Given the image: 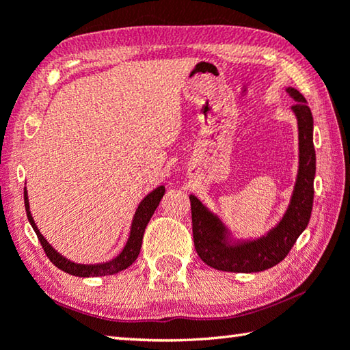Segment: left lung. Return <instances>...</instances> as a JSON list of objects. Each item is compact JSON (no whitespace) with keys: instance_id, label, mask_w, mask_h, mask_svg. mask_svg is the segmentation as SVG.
<instances>
[{"instance_id":"obj_1","label":"left lung","mask_w":350,"mask_h":350,"mask_svg":"<svg viewBox=\"0 0 350 350\" xmlns=\"http://www.w3.org/2000/svg\"><path fill=\"white\" fill-rule=\"evenodd\" d=\"M286 92L295 100L291 110L295 114L298 126V171L294 191L282 220L262 237L241 240L232 236L217 214L196 196H189L194 247L203 262L214 269L245 274L269 269L288 256L309 224L315 177L314 118L306 99L297 88L288 87Z\"/></svg>"}]
</instances>
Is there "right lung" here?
<instances>
[{
  "instance_id": "1",
  "label": "right lung",
  "mask_w": 350,
  "mask_h": 350,
  "mask_svg": "<svg viewBox=\"0 0 350 350\" xmlns=\"http://www.w3.org/2000/svg\"><path fill=\"white\" fill-rule=\"evenodd\" d=\"M163 194H165V187H157L153 189V191L144 197L136 208L135 215H133L130 236H129V240H126L125 246L122 247V251H120L114 258L109 260V262L94 263V265L76 263L73 260L62 256V254H59L52 245L49 243L47 239L42 236L40 230H38L33 217H31L27 188H24V205H25V213H27V219L30 221L31 228L35 230L36 236L40 239L41 245L44 247V251H46L47 257L50 258V262H52L56 268H59L61 271L67 272V274L76 275V277H104V275L118 274V272L126 269L137 258L139 252H141L145 228H147L151 215L154 214L156 208L159 206V202H161Z\"/></svg>"
}]
</instances>
